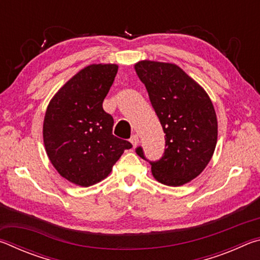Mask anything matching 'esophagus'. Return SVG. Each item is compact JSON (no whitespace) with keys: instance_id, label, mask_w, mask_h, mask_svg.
<instances>
[{"instance_id":"esophagus-1","label":"esophagus","mask_w":260,"mask_h":260,"mask_svg":"<svg viewBox=\"0 0 260 260\" xmlns=\"http://www.w3.org/2000/svg\"><path fill=\"white\" fill-rule=\"evenodd\" d=\"M129 141H131V143L133 144V147H136L139 144V135L138 134L132 135V138L129 139Z\"/></svg>"}]
</instances>
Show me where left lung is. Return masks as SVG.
Listing matches in <instances>:
<instances>
[{
	"label": "left lung",
	"mask_w": 260,
	"mask_h": 260,
	"mask_svg": "<svg viewBox=\"0 0 260 260\" xmlns=\"http://www.w3.org/2000/svg\"><path fill=\"white\" fill-rule=\"evenodd\" d=\"M134 68L165 133L160 159L149 161L141 147L135 151L150 162L157 181L182 186L200 175L212 158L218 138L213 104L203 88L178 65L141 60Z\"/></svg>",
	"instance_id": "1"
}]
</instances>
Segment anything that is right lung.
Here are the masks:
<instances>
[{
	"instance_id": "add662e5",
	"label": "right lung",
	"mask_w": 260,
	"mask_h": 260,
	"mask_svg": "<svg viewBox=\"0 0 260 260\" xmlns=\"http://www.w3.org/2000/svg\"><path fill=\"white\" fill-rule=\"evenodd\" d=\"M116 64L89 65L70 79L48 105L43 121L47 155L61 177L89 187L108 177L131 142L112 134L113 118L103 101Z\"/></svg>"
}]
</instances>
